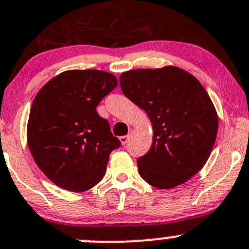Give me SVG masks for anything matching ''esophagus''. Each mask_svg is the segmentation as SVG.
Here are the masks:
<instances>
[{
  "label": "esophagus",
  "instance_id": "1",
  "mask_svg": "<svg viewBox=\"0 0 249 249\" xmlns=\"http://www.w3.org/2000/svg\"><path fill=\"white\" fill-rule=\"evenodd\" d=\"M129 137L130 136H122V137H119V141H120V143H122L123 145H125L127 143V141H129Z\"/></svg>",
  "mask_w": 249,
  "mask_h": 249
}]
</instances>
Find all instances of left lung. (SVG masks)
Here are the masks:
<instances>
[{
	"mask_svg": "<svg viewBox=\"0 0 249 249\" xmlns=\"http://www.w3.org/2000/svg\"><path fill=\"white\" fill-rule=\"evenodd\" d=\"M119 83L153 126L152 147L137 159L141 177L158 189H171L196 175L218 131L217 112L201 83L176 66L123 72Z\"/></svg>",
	"mask_w": 249,
	"mask_h": 249,
	"instance_id": "1",
	"label": "left lung"
}]
</instances>
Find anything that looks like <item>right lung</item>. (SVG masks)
<instances>
[{"label": "right lung", "instance_id": "obj_1", "mask_svg": "<svg viewBox=\"0 0 249 249\" xmlns=\"http://www.w3.org/2000/svg\"><path fill=\"white\" fill-rule=\"evenodd\" d=\"M118 82L99 70H70L52 78L32 102L27 144L41 171L57 187L85 192L102 179L120 145L97 105Z\"/></svg>", "mask_w": 249, "mask_h": 249}]
</instances>
